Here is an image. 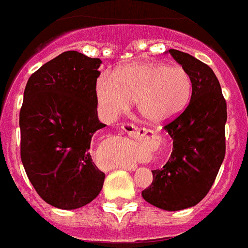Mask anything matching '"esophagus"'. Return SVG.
Masks as SVG:
<instances>
[{"instance_id": "obj_1", "label": "esophagus", "mask_w": 248, "mask_h": 248, "mask_svg": "<svg viewBox=\"0 0 248 248\" xmlns=\"http://www.w3.org/2000/svg\"><path fill=\"white\" fill-rule=\"evenodd\" d=\"M121 128H122V131L126 132L130 138L134 139H140L141 136H144V134H146V132H145V128H138L132 124H122ZM122 168H124V170H130V167L126 166V164H124Z\"/></svg>"}]
</instances>
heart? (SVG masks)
Segmentation results:
<instances>
[{"label": "heart", "mask_w": 248, "mask_h": 248, "mask_svg": "<svg viewBox=\"0 0 248 248\" xmlns=\"http://www.w3.org/2000/svg\"><path fill=\"white\" fill-rule=\"evenodd\" d=\"M192 78L181 66L162 62H135L113 75L96 78L95 96L108 118L124 113L136 100L139 113L149 122L164 124L178 117L192 95Z\"/></svg>", "instance_id": "heart-1"}]
</instances>
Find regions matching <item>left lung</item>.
Returning <instances> with one entry per match:
<instances>
[{
    "mask_svg": "<svg viewBox=\"0 0 248 248\" xmlns=\"http://www.w3.org/2000/svg\"><path fill=\"white\" fill-rule=\"evenodd\" d=\"M170 53L192 78V95L182 113L164 126L173 140L170 160L152 170L145 201L168 211L199 204L213 186L225 155L227 103L214 71L185 52Z\"/></svg>",
    "mask_w": 248,
    "mask_h": 248,
    "instance_id": "8db88e82",
    "label": "left lung"
}]
</instances>
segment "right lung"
Wrapping results in <instances>:
<instances>
[{
    "instance_id": "obj_1",
    "label": "right lung",
    "mask_w": 248,
    "mask_h": 248,
    "mask_svg": "<svg viewBox=\"0 0 248 248\" xmlns=\"http://www.w3.org/2000/svg\"><path fill=\"white\" fill-rule=\"evenodd\" d=\"M100 63L63 52L26 82L19 120L21 162L38 195L54 208H81L103 187L106 174L89 153L93 135L106 126L96 110Z\"/></svg>"
}]
</instances>
